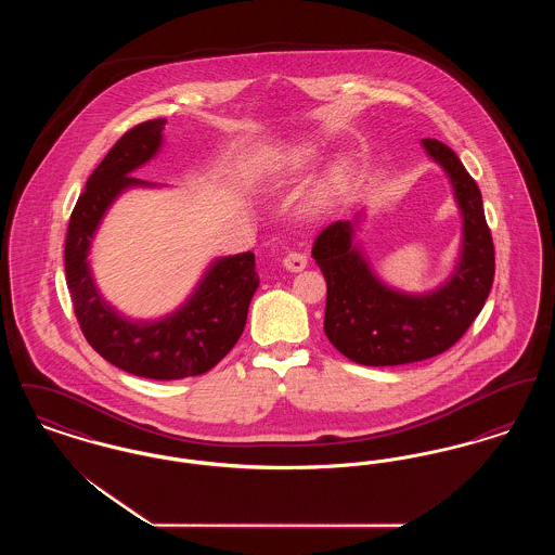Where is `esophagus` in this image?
I'll use <instances>...</instances> for the list:
<instances>
[{
    "label": "esophagus",
    "mask_w": 555,
    "mask_h": 555,
    "mask_svg": "<svg viewBox=\"0 0 555 555\" xmlns=\"http://www.w3.org/2000/svg\"><path fill=\"white\" fill-rule=\"evenodd\" d=\"M283 264L291 272H299V270H304L306 264H308V256L306 254H301V251H289L285 258H283Z\"/></svg>",
    "instance_id": "obj_1"
}]
</instances>
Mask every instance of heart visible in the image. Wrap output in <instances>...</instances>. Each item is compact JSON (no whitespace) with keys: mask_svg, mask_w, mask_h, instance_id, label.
I'll list each match as a JSON object with an SVG mask.
<instances>
[{"mask_svg":"<svg viewBox=\"0 0 555 555\" xmlns=\"http://www.w3.org/2000/svg\"><path fill=\"white\" fill-rule=\"evenodd\" d=\"M310 159H312V154H310L308 150H299V152L291 154L287 162H289L291 166H304V164H308ZM345 183H347V170H345L344 166L331 170V175H328V179H326V183H324V195H326V197H328V195H335Z\"/></svg>","mask_w":555,"mask_h":555,"instance_id":"b5f03b06","label":"heart"}]
</instances>
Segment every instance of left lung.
Here are the masks:
<instances>
[{"label": "left lung", "mask_w": 555, "mask_h": 555, "mask_svg": "<svg viewBox=\"0 0 555 555\" xmlns=\"http://www.w3.org/2000/svg\"><path fill=\"white\" fill-rule=\"evenodd\" d=\"M423 145L446 168L464 216L462 258L443 287L426 295L385 287L351 245L349 220L328 224L312 247L326 279L324 333L356 364L397 366L448 351L475 322L493 285L495 247L480 189L446 143L423 139Z\"/></svg>", "instance_id": "left-lung-1"}]
</instances>
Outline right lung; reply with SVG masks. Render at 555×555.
Listing matches in <instances>:
<instances>
[{"label": "right lung", "mask_w": 555, "mask_h": 555, "mask_svg": "<svg viewBox=\"0 0 555 555\" xmlns=\"http://www.w3.org/2000/svg\"><path fill=\"white\" fill-rule=\"evenodd\" d=\"M164 125L166 118H156L132 127L93 170L70 214L64 264L75 317L89 345L116 369L177 380L208 372L235 347L260 276L251 251L216 260L185 306L158 322L118 317L95 289L87 264L93 233L127 186L145 185L131 172L158 152Z\"/></svg>", "instance_id": "obj_1"}]
</instances>
